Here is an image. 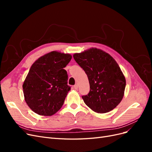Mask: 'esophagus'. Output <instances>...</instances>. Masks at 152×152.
<instances>
[{
    "mask_svg": "<svg viewBox=\"0 0 152 152\" xmlns=\"http://www.w3.org/2000/svg\"><path fill=\"white\" fill-rule=\"evenodd\" d=\"M73 88H74L75 90L78 89V85L77 84H75L74 86H73Z\"/></svg>",
    "mask_w": 152,
    "mask_h": 152,
    "instance_id": "esophagus-1",
    "label": "esophagus"
}]
</instances>
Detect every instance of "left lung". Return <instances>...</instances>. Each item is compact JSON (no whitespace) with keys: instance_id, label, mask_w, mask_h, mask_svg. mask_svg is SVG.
<instances>
[{"instance_id":"1","label":"left lung","mask_w":152,"mask_h":152,"mask_svg":"<svg viewBox=\"0 0 152 152\" xmlns=\"http://www.w3.org/2000/svg\"><path fill=\"white\" fill-rule=\"evenodd\" d=\"M73 56L89 79V93L82 96L86 104L98 113L113 110L122 101L126 84L116 61L107 53L93 48Z\"/></svg>"}]
</instances>
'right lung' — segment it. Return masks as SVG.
Returning a JSON list of instances; mask_svg holds the SVG:
<instances>
[{
    "label": "right lung",
    "mask_w": 152,
    "mask_h": 152,
    "mask_svg": "<svg viewBox=\"0 0 152 152\" xmlns=\"http://www.w3.org/2000/svg\"><path fill=\"white\" fill-rule=\"evenodd\" d=\"M71 59L70 54L52 51L33 63L23 84L25 100L32 111L51 116L62 107L70 90L63 68Z\"/></svg>",
    "instance_id": "add662e5"
}]
</instances>
